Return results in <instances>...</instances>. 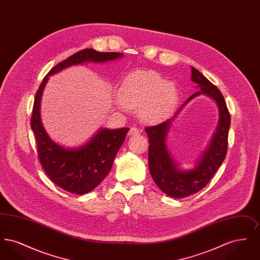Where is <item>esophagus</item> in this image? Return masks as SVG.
<instances>
[{
  "instance_id": "1",
  "label": "esophagus",
  "mask_w": 260,
  "mask_h": 260,
  "mask_svg": "<svg viewBox=\"0 0 260 260\" xmlns=\"http://www.w3.org/2000/svg\"><path fill=\"white\" fill-rule=\"evenodd\" d=\"M139 134H140V131L136 126H132L129 128V132H128L129 136H136V135H139Z\"/></svg>"
}]
</instances>
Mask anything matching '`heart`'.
I'll return each mask as SVG.
<instances>
[{
    "instance_id": "heart-1",
    "label": "heart",
    "mask_w": 260,
    "mask_h": 260,
    "mask_svg": "<svg viewBox=\"0 0 260 260\" xmlns=\"http://www.w3.org/2000/svg\"><path fill=\"white\" fill-rule=\"evenodd\" d=\"M178 95L176 86L154 71H137L128 75L119 92L124 106L142 107L141 117L147 121L158 120L171 111Z\"/></svg>"
}]
</instances>
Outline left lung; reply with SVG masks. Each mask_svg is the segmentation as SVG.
<instances>
[{
	"mask_svg": "<svg viewBox=\"0 0 260 260\" xmlns=\"http://www.w3.org/2000/svg\"><path fill=\"white\" fill-rule=\"evenodd\" d=\"M191 71L192 82L200 88L198 91L186 100L173 118L161 124L145 127L150 143L148 164L151 176L161 191L173 198H184L196 194L207 185L221 166L228 147L230 113L222 93L197 69L192 67ZM200 94H206L217 102L220 111V122L210 145L199 160L197 167L190 171H182L174 162L166 149L165 136L176 115L191 99Z\"/></svg>",
	"mask_w": 260,
	"mask_h": 260,
	"instance_id": "1",
	"label": "left lung"
}]
</instances>
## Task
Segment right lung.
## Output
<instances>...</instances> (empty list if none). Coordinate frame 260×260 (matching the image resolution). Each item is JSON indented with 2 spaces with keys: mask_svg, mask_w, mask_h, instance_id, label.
<instances>
[{
  "mask_svg": "<svg viewBox=\"0 0 260 260\" xmlns=\"http://www.w3.org/2000/svg\"><path fill=\"white\" fill-rule=\"evenodd\" d=\"M123 56L120 52H99L85 49L58 63L43 79L35 95L31 128L37 141L38 157L44 171L57 186L73 194L93 190L110 173L117 152L122 146L128 127L101 128L85 145L67 149L56 144L46 133L40 116V102L49 76L67 67L85 62H106Z\"/></svg>",
  "mask_w": 260,
  "mask_h": 260,
  "instance_id": "obj_1",
  "label": "right lung"
}]
</instances>
